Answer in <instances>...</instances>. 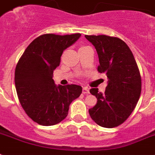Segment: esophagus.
Masks as SVG:
<instances>
[{
    "mask_svg": "<svg viewBox=\"0 0 155 155\" xmlns=\"http://www.w3.org/2000/svg\"><path fill=\"white\" fill-rule=\"evenodd\" d=\"M83 94H89V88L87 87H83Z\"/></svg>",
    "mask_w": 155,
    "mask_h": 155,
    "instance_id": "34e87169",
    "label": "esophagus"
}]
</instances>
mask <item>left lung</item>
<instances>
[{
	"mask_svg": "<svg viewBox=\"0 0 155 155\" xmlns=\"http://www.w3.org/2000/svg\"><path fill=\"white\" fill-rule=\"evenodd\" d=\"M85 37L97 51L98 71L106 74L108 80L104 94L97 88L90 90L97 98V104L89 109V114L100 127H116L127 119L139 101L140 71L132 51L121 39L106 35Z\"/></svg>",
	"mask_w": 155,
	"mask_h": 155,
	"instance_id": "obj_1",
	"label": "left lung"
}]
</instances>
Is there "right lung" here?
Wrapping results in <instances>:
<instances>
[{
    "mask_svg": "<svg viewBox=\"0 0 155 155\" xmlns=\"http://www.w3.org/2000/svg\"><path fill=\"white\" fill-rule=\"evenodd\" d=\"M81 34H44L25 49L15 70L19 101L30 119L40 125L53 126L68 114L69 106L82 93L75 84L56 86L53 71L60 65L63 51Z\"/></svg>",
    "mask_w": 155,
    "mask_h": 155,
    "instance_id": "right-lung-1",
    "label": "right lung"
}]
</instances>
